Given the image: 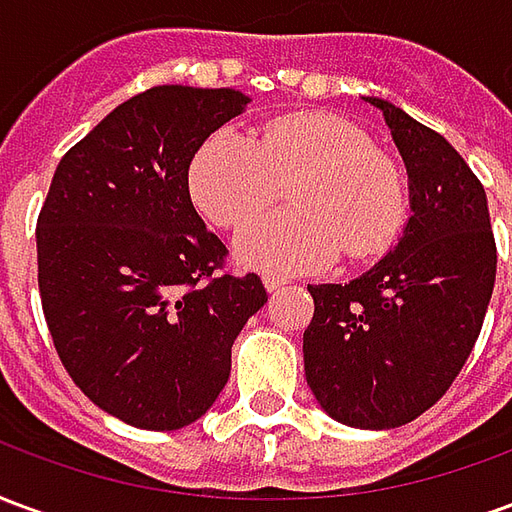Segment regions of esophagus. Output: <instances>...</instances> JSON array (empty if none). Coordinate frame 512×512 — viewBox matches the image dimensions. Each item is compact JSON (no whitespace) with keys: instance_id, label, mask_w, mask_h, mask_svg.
I'll return each instance as SVG.
<instances>
[{"instance_id":"obj_1","label":"esophagus","mask_w":512,"mask_h":512,"mask_svg":"<svg viewBox=\"0 0 512 512\" xmlns=\"http://www.w3.org/2000/svg\"><path fill=\"white\" fill-rule=\"evenodd\" d=\"M263 285H266L268 293H274V290H279L282 285H288V279L279 277V274H263Z\"/></svg>"}]
</instances>
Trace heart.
<instances>
[{
	"label": "heart",
	"mask_w": 512,
	"mask_h": 512,
	"mask_svg": "<svg viewBox=\"0 0 512 512\" xmlns=\"http://www.w3.org/2000/svg\"><path fill=\"white\" fill-rule=\"evenodd\" d=\"M290 211L246 227L235 257L271 274L332 266L343 252L367 260L392 246L406 222V183L389 156L345 117L299 112L268 120L257 142L227 126L213 131L189 167L191 200L213 224L238 230L279 200Z\"/></svg>",
	"instance_id": "obj_1"
}]
</instances>
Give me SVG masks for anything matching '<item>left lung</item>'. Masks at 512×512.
<instances>
[{"label": "left lung", "mask_w": 512, "mask_h": 512, "mask_svg": "<svg viewBox=\"0 0 512 512\" xmlns=\"http://www.w3.org/2000/svg\"><path fill=\"white\" fill-rule=\"evenodd\" d=\"M408 172L403 238L348 285H307L312 395L337 422L400 428L439 400L472 354L494 293L496 244L483 183L436 131L381 98Z\"/></svg>", "instance_id": "8db88e82"}]
</instances>
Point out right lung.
Segmentation results:
<instances>
[{
	"instance_id": "right-lung-1",
	"label": "right lung",
	"mask_w": 512,
	"mask_h": 512,
	"mask_svg": "<svg viewBox=\"0 0 512 512\" xmlns=\"http://www.w3.org/2000/svg\"><path fill=\"white\" fill-rule=\"evenodd\" d=\"M238 90L161 84L62 156L38 216V285L73 384L134 428L178 430L216 403L230 348L268 301L257 274H216L227 246L189 194L200 145Z\"/></svg>"
}]
</instances>
